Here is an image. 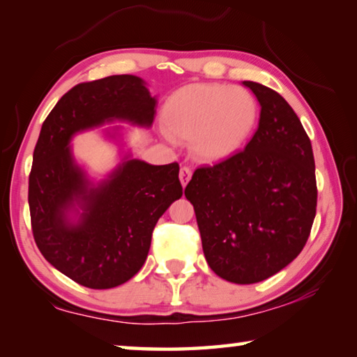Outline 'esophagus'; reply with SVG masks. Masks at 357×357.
<instances>
[{
	"label": "esophagus",
	"mask_w": 357,
	"mask_h": 357,
	"mask_svg": "<svg viewBox=\"0 0 357 357\" xmlns=\"http://www.w3.org/2000/svg\"><path fill=\"white\" fill-rule=\"evenodd\" d=\"M190 178H192V170H190V167H187V165L181 167V170H179V179H181V184H183V185L185 187V185H187V183H189V181H190Z\"/></svg>",
	"instance_id": "esophagus-1"
}]
</instances>
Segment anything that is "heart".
<instances>
[{"label":"heart","instance_id":"b5f03b06","mask_svg":"<svg viewBox=\"0 0 357 357\" xmlns=\"http://www.w3.org/2000/svg\"><path fill=\"white\" fill-rule=\"evenodd\" d=\"M257 104L249 91L219 83L178 89L164 110L167 134L192 142L198 159L215 162L238 153L255 126Z\"/></svg>","mask_w":357,"mask_h":357}]
</instances>
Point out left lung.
<instances>
[{
    "mask_svg": "<svg viewBox=\"0 0 357 357\" xmlns=\"http://www.w3.org/2000/svg\"><path fill=\"white\" fill-rule=\"evenodd\" d=\"M261 105L247 146L200 167L185 187L209 268L233 283L266 280L304 249L317 214L315 159L298 114L279 93L244 82Z\"/></svg>",
    "mask_w": 357,
    "mask_h": 357,
    "instance_id": "obj_1",
    "label": "left lung"
}]
</instances>
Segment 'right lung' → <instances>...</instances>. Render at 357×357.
I'll return each instance as SVG.
<instances>
[{
  "instance_id": "add662e5",
  "label": "right lung",
  "mask_w": 357,
  "mask_h": 357,
  "mask_svg": "<svg viewBox=\"0 0 357 357\" xmlns=\"http://www.w3.org/2000/svg\"><path fill=\"white\" fill-rule=\"evenodd\" d=\"M155 102L142 78L112 75L75 84L42 124L28 184L33 236L47 261L83 287L123 285L142 269L155 223L183 197V185L178 162L132 159L89 187L68 144L75 132L105 121L149 128ZM75 204L84 213L70 224L67 211Z\"/></svg>"
}]
</instances>
